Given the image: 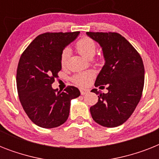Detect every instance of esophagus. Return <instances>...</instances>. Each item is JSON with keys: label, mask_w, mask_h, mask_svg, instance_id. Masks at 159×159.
Wrapping results in <instances>:
<instances>
[{"label": "esophagus", "mask_w": 159, "mask_h": 159, "mask_svg": "<svg viewBox=\"0 0 159 159\" xmlns=\"http://www.w3.org/2000/svg\"><path fill=\"white\" fill-rule=\"evenodd\" d=\"M80 92H81V94L82 95H85L87 94V93H88V90L87 89H85V88H80Z\"/></svg>", "instance_id": "obj_1"}]
</instances>
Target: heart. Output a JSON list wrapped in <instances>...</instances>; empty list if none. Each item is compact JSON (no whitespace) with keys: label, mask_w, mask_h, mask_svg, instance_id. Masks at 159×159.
Returning a JSON list of instances; mask_svg holds the SVG:
<instances>
[{"label":"heart","mask_w":159,"mask_h":159,"mask_svg":"<svg viewBox=\"0 0 159 159\" xmlns=\"http://www.w3.org/2000/svg\"><path fill=\"white\" fill-rule=\"evenodd\" d=\"M76 47L79 53L87 58H91L93 57L97 50V44L95 41L89 37H82V39H80L76 43ZM70 53L71 52L69 48H66L62 50L61 54V64L62 66L66 65ZM94 72L92 71L79 72L73 77V82L79 86H87L94 77Z\"/></svg>","instance_id":"1"}]
</instances>
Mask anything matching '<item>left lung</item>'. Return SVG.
<instances>
[{
    "mask_svg": "<svg viewBox=\"0 0 159 159\" xmlns=\"http://www.w3.org/2000/svg\"><path fill=\"white\" fill-rule=\"evenodd\" d=\"M87 34L101 45L105 58L95 87L106 85L108 90L107 93L92 90L98 95V102L91 106V115L101 125L116 127L130 117L140 101L144 84L143 60L120 34L87 32Z\"/></svg>",
    "mask_w": 159,
    "mask_h": 159,
    "instance_id": "obj_1",
    "label": "left lung"
}]
</instances>
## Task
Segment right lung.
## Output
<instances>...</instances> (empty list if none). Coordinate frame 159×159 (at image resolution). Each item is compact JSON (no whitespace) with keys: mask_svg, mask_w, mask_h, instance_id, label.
<instances>
[{"mask_svg":"<svg viewBox=\"0 0 159 159\" xmlns=\"http://www.w3.org/2000/svg\"><path fill=\"white\" fill-rule=\"evenodd\" d=\"M77 32L44 33L34 39L21 55L16 85L20 103L31 121L39 127L55 128L66 122L71 101L80 96L68 86L57 92L52 84L62 69V50L79 34Z\"/></svg>","mask_w":159,"mask_h":159,"instance_id":"obj_1","label":"right lung"}]
</instances>
